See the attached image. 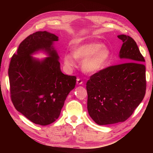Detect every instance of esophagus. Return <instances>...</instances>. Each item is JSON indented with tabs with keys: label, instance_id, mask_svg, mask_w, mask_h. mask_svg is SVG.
<instances>
[{
	"label": "esophagus",
	"instance_id": "esophagus-1",
	"mask_svg": "<svg viewBox=\"0 0 153 153\" xmlns=\"http://www.w3.org/2000/svg\"><path fill=\"white\" fill-rule=\"evenodd\" d=\"M83 84V81H82V80L81 79V78H77L76 79V84H78V85H81V84Z\"/></svg>",
	"mask_w": 153,
	"mask_h": 153
}]
</instances>
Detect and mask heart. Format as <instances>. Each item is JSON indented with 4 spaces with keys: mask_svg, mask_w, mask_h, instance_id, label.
<instances>
[{
    "mask_svg": "<svg viewBox=\"0 0 153 153\" xmlns=\"http://www.w3.org/2000/svg\"><path fill=\"white\" fill-rule=\"evenodd\" d=\"M110 57V50L106 46L100 43H89L75 46L73 53L64 55L63 61L67 68H71L76 66V59L82 60L83 71L94 74L105 68Z\"/></svg>",
    "mask_w": 153,
    "mask_h": 153,
    "instance_id": "heart-1",
    "label": "heart"
}]
</instances>
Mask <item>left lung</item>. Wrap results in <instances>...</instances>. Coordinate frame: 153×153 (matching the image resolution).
<instances>
[{"mask_svg":"<svg viewBox=\"0 0 153 153\" xmlns=\"http://www.w3.org/2000/svg\"><path fill=\"white\" fill-rule=\"evenodd\" d=\"M117 37L123 42L119 57L125 62L101 69L86 84L88 112L99 125L125 121L146 94L145 59L130 36Z\"/></svg>","mask_w":153,"mask_h":153,"instance_id":"8db88e82","label":"left lung"}]
</instances>
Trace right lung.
<instances>
[{
    "label": "right lung",
    "instance_id": "obj_1",
    "mask_svg": "<svg viewBox=\"0 0 153 153\" xmlns=\"http://www.w3.org/2000/svg\"><path fill=\"white\" fill-rule=\"evenodd\" d=\"M59 38L47 31L30 34L20 44L8 69L10 94L17 111L32 123L46 126L58 119L66 97L75 88L76 77L63 74L53 47ZM45 50L42 61L31 55Z\"/></svg>",
    "mask_w": 153,
    "mask_h": 153
}]
</instances>
